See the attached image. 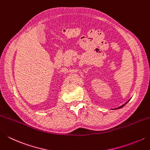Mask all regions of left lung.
<instances>
[{
  "instance_id": "1",
  "label": "left lung",
  "mask_w": 150,
  "mask_h": 150,
  "mask_svg": "<svg viewBox=\"0 0 150 150\" xmlns=\"http://www.w3.org/2000/svg\"><path fill=\"white\" fill-rule=\"evenodd\" d=\"M128 101H127V102H128ZM126 103L124 104V105H122V106H120V107H118V108H115V109H118V108H122V107H124V105H125Z\"/></svg>"
}]
</instances>
